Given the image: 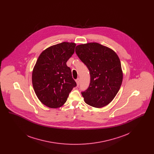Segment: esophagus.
I'll return each instance as SVG.
<instances>
[{
    "instance_id": "obj_1",
    "label": "esophagus",
    "mask_w": 154,
    "mask_h": 154,
    "mask_svg": "<svg viewBox=\"0 0 154 154\" xmlns=\"http://www.w3.org/2000/svg\"><path fill=\"white\" fill-rule=\"evenodd\" d=\"M75 81H76V82H77V85L79 86V84H80V79L78 78L77 79L75 80Z\"/></svg>"
}]
</instances>
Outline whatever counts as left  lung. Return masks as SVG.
Listing matches in <instances>:
<instances>
[{"instance_id": "8db88e82", "label": "left lung", "mask_w": 154, "mask_h": 154, "mask_svg": "<svg viewBox=\"0 0 154 154\" xmlns=\"http://www.w3.org/2000/svg\"><path fill=\"white\" fill-rule=\"evenodd\" d=\"M75 53L89 71L88 89L81 94L88 105L101 108L109 104L117 94L123 74L119 58L109 48L97 43L80 44Z\"/></svg>"}]
</instances>
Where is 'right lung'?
<instances>
[{"mask_svg":"<svg viewBox=\"0 0 154 154\" xmlns=\"http://www.w3.org/2000/svg\"><path fill=\"white\" fill-rule=\"evenodd\" d=\"M76 44L63 42L41 53L32 72V84L40 101L50 108H58L67 100L77 84L66 62Z\"/></svg>","mask_w":154,"mask_h":154,"instance_id":"add662e5","label":"right lung"}]
</instances>
